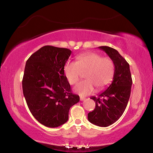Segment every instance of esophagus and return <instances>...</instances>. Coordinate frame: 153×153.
I'll use <instances>...</instances> for the list:
<instances>
[{
	"label": "esophagus",
	"instance_id": "esophagus-1",
	"mask_svg": "<svg viewBox=\"0 0 153 153\" xmlns=\"http://www.w3.org/2000/svg\"><path fill=\"white\" fill-rule=\"evenodd\" d=\"M85 100V97H80V100Z\"/></svg>",
	"mask_w": 153,
	"mask_h": 153
}]
</instances>
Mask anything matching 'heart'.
I'll return each mask as SVG.
<instances>
[{"label":"heart","instance_id":"heart-1","mask_svg":"<svg viewBox=\"0 0 153 153\" xmlns=\"http://www.w3.org/2000/svg\"><path fill=\"white\" fill-rule=\"evenodd\" d=\"M77 61L68 60L64 67V76L71 85L79 80L82 73L86 79L75 87V92L79 95L91 94L95 87L101 90L108 86L114 74V64L108 57H103L97 53H85L77 56Z\"/></svg>","mask_w":153,"mask_h":153}]
</instances>
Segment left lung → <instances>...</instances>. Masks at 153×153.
I'll use <instances>...</instances> for the list:
<instances>
[{
    "label": "left lung",
    "instance_id": "left-lung-1",
    "mask_svg": "<svg viewBox=\"0 0 153 153\" xmlns=\"http://www.w3.org/2000/svg\"><path fill=\"white\" fill-rule=\"evenodd\" d=\"M99 48L112 60L114 74L108 88L97 97H91L95 102V108L87 117L93 124L107 127L116 122L125 111L130 97L132 79L129 64L118 51L107 46Z\"/></svg>",
    "mask_w": 153,
    "mask_h": 153
}]
</instances>
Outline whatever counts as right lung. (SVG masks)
<instances>
[{"instance_id":"1","label":"right lung","mask_w":153,"mask_h":153,"mask_svg":"<svg viewBox=\"0 0 153 153\" xmlns=\"http://www.w3.org/2000/svg\"><path fill=\"white\" fill-rule=\"evenodd\" d=\"M71 51L44 46L28 58L22 79L24 96L32 115L47 127L56 128L68 120L70 108L79 101L71 93L64 67Z\"/></svg>"}]
</instances>
